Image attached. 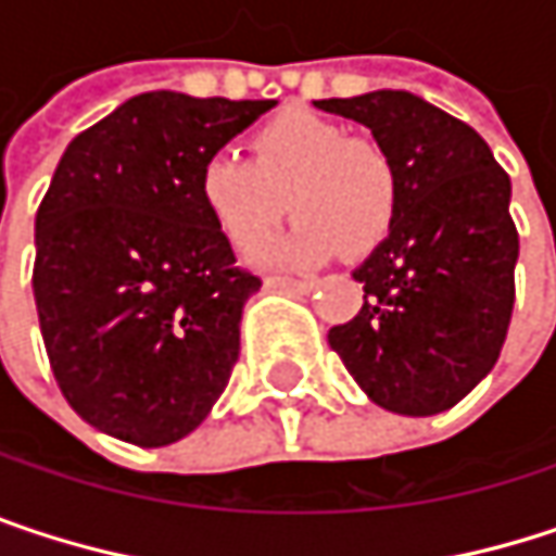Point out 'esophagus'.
Masks as SVG:
<instances>
[{"instance_id":"1","label":"esophagus","mask_w":556,"mask_h":556,"mask_svg":"<svg viewBox=\"0 0 556 556\" xmlns=\"http://www.w3.org/2000/svg\"><path fill=\"white\" fill-rule=\"evenodd\" d=\"M267 286H274V289H286V292H299V295H305V292H312V289H315V282H312V279H292V277H270L267 279Z\"/></svg>"}]
</instances>
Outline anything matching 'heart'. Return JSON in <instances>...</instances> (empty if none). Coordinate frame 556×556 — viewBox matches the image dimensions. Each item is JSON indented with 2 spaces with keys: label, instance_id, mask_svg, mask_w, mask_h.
Masks as SVG:
<instances>
[{
  "label": "heart",
  "instance_id": "b5f03b06",
  "mask_svg": "<svg viewBox=\"0 0 556 556\" xmlns=\"http://www.w3.org/2000/svg\"><path fill=\"white\" fill-rule=\"evenodd\" d=\"M199 199L218 235L244 254L257 251L292 208L299 222L261 261L315 267L338 251L364 257L387 241L399 212V173L383 144L292 109L254 131L251 161H205Z\"/></svg>",
  "mask_w": 556,
  "mask_h": 556
}]
</instances>
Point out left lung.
Segmentation results:
<instances>
[{
	"label": "left lung",
	"instance_id": "1",
	"mask_svg": "<svg viewBox=\"0 0 556 556\" xmlns=\"http://www.w3.org/2000/svg\"><path fill=\"white\" fill-rule=\"evenodd\" d=\"M315 109L370 128L399 173L387 241L354 270L364 308L328 344L380 408L438 415L493 370L508 331L518 261L508 173L467 122L405 89Z\"/></svg>",
	"mask_w": 556,
	"mask_h": 556
}]
</instances>
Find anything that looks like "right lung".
<instances>
[{
    "label": "right lung",
    "mask_w": 556,
    "mask_h": 556,
    "mask_svg": "<svg viewBox=\"0 0 556 556\" xmlns=\"http://www.w3.org/2000/svg\"><path fill=\"white\" fill-rule=\"evenodd\" d=\"M274 99L141 92L76 135L35 218V305L56 387L96 431L164 447L228 387L261 279L235 267L199 173Z\"/></svg>",
    "instance_id": "1"
}]
</instances>
